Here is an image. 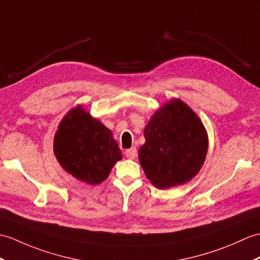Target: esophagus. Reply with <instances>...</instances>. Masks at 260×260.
<instances>
[{"label": "esophagus", "mask_w": 260, "mask_h": 260, "mask_svg": "<svg viewBox=\"0 0 260 260\" xmlns=\"http://www.w3.org/2000/svg\"><path fill=\"white\" fill-rule=\"evenodd\" d=\"M125 155H126V157L127 158H129V159H134L136 156H137V150H136V148L135 147H132V148H129V149H127L125 152Z\"/></svg>", "instance_id": "esophagus-1"}]
</instances>
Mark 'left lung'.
Instances as JSON below:
<instances>
[{
  "label": "left lung",
  "instance_id": "obj_1",
  "mask_svg": "<svg viewBox=\"0 0 260 260\" xmlns=\"http://www.w3.org/2000/svg\"><path fill=\"white\" fill-rule=\"evenodd\" d=\"M138 159L146 177L159 189L186 184L204 164L208 136L191 108L173 99L154 113L144 129Z\"/></svg>",
  "mask_w": 260,
  "mask_h": 260
}]
</instances>
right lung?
<instances>
[{"instance_id": "1", "label": "right lung", "mask_w": 260, "mask_h": 260, "mask_svg": "<svg viewBox=\"0 0 260 260\" xmlns=\"http://www.w3.org/2000/svg\"><path fill=\"white\" fill-rule=\"evenodd\" d=\"M53 147L63 170L88 185L104 182L123 157L111 129L90 116L82 105L63 117Z\"/></svg>"}]
</instances>
